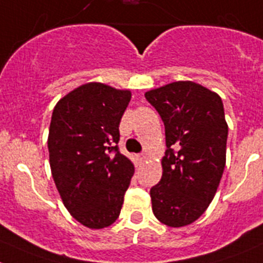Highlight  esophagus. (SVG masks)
Instances as JSON below:
<instances>
[{"instance_id": "34e87169", "label": "esophagus", "mask_w": 263, "mask_h": 263, "mask_svg": "<svg viewBox=\"0 0 263 263\" xmlns=\"http://www.w3.org/2000/svg\"><path fill=\"white\" fill-rule=\"evenodd\" d=\"M136 158H137V161H139V162H144L146 158H148V154H146V153H140V154H137Z\"/></svg>"}]
</instances>
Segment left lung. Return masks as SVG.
<instances>
[{
	"label": "left lung",
	"instance_id": "left-lung-1",
	"mask_svg": "<svg viewBox=\"0 0 263 263\" xmlns=\"http://www.w3.org/2000/svg\"><path fill=\"white\" fill-rule=\"evenodd\" d=\"M165 124L162 178L151 190L152 209L168 227L191 224L214 198L226 166L222 98L193 82H175L145 93Z\"/></svg>",
	"mask_w": 263,
	"mask_h": 263
}]
</instances>
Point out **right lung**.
<instances>
[{
  "instance_id": "obj_1",
  "label": "right lung",
  "mask_w": 263,
  "mask_h": 263,
  "mask_svg": "<svg viewBox=\"0 0 263 263\" xmlns=\"http://www.w3.org/2000/svg\"><path fill=\"white\" fill-rule=\"evenodd\" d=\"M129 90L87 83L57 102L48 149L63 205L83 226L109 227L118 219L135 167L119 152V123Z\"/></svg>"
}]
</instances>
